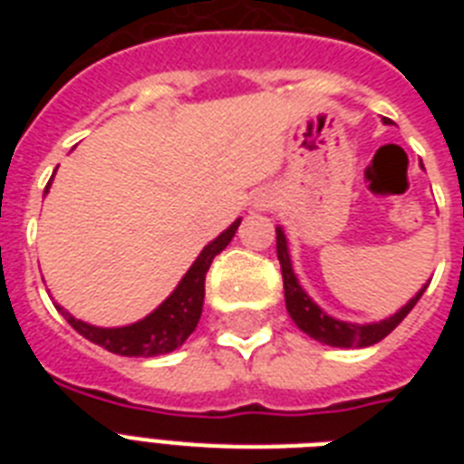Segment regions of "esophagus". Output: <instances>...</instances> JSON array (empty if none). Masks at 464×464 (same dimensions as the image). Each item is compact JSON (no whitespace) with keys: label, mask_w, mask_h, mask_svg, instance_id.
<instances>
[{"label":"esophagus","mask_w":464,"mask_h":464,"mask_svg":"<svg viewBox=\"0 0 464 464\" xmlns=\"http://www.w3.org/2000/svg\"><path fill=\"white\" fill-rule=\"evenodd\" d=\"M255 207H257V209H262V211H267L269 207H272V197L260 195L257 199H255Z\"/></svg>","instance_id":"1"}]
</instances>
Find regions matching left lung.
I'll return each instance as SVG.
<instances>
[{
  "mask_svg": "<svg viewBox=\"0 0 464 464\" xmlns=\"http://www.w3.org/2000/svg\"><path fill=\"white\" fill-rule=\"evenodd\" d=\"M276 257L282 265V276H284V298H286V310H289L291 320L298 324V330H304L308 337L315 342L330 346H344V349H359V346H371L375 342H381L395 330L397 324L402 323L404 317L410 315V310L417 305L426 286L419 291L417 296L411 298L410 304L402 305L397 310L395 315L385 317L381 323H368V324H356V323H344L337 317L327 315L317 304H313V298L304 291V286L298 284L294 267H291L289 247H286V236L282 228H276Z\"/></svg>",
  "mask_w": 464,
  "mask_h": 464,
  "instance_id": "1",
  "label": "left lung"
}]
</instances>
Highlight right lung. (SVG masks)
Returning <instances> with one entry per match:
<instances>
[{
    "mask_svg": "<svg viewBox=\"0 0 464 464\" xmlns=\"http://www.w3.org/2000/svg\"><path fill=\"white\" fill-rule=\"evenodd\" d=\"M47 188H50V182H47ZM238 226L240 218H236L218 238L211 240L199 253V257L192 262V267L175 286L173 294L140 323L125 324V327H96V324L76 320L62 305H57V310L82 337L103 346L108 352L120 353V356H160V353L175 352L195 332L199 315H202L204 279H207L211 260L231 243Z\"/></svg>",
    "mask_w": 464,
    "mask_h": 464,
    "instance_id": "1",
    "label": "right lung"
}]
</instances>
